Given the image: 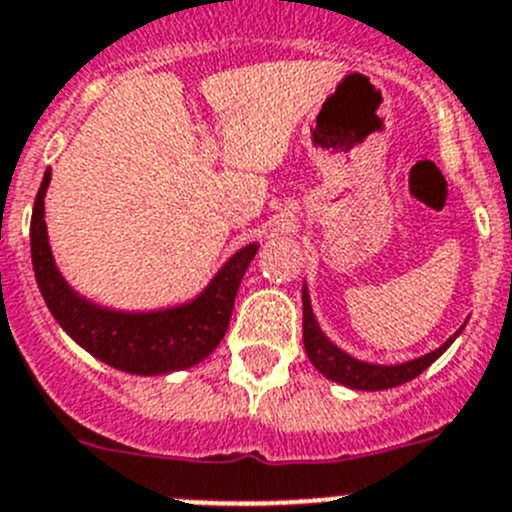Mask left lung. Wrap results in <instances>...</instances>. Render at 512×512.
<instances>
[{
    "instance_id": "obj_1",
    "label": "left lung",
    "mask_w": 512,
    "mask_h": 512,
    "mask_svg": "<svg viewBox=\"0 0 512 512\" xmlns=\"http://www.w3.org/2000/svg\"><path fill=\"white\" fill-rule=\"evenodd\" d=\"M302 312V337L309 363L320 370L327 381H335L345 388H353V391H388V388H396L401 386V383L414 381L416 375L424 373L434 360H439L447 353L449 345L457 340L459 332L467 325V320H464V325L459 327L447 342H442L437 350H431V353L419 355V358L414 360H403V363L386 365L355 358V355H350L348 350H342L337 342H332L330 337L325 335V330H322L317 317H314L307 281L302 284Z\"/></svg>"
}]
</instances>
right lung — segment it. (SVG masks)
Returning <instances> with one entry per match:
<instances>
[{
  "instance_id": "1",
  "label": "right lung",
  "mask_w": 512,
  "mask_h": 512,
  "mask_svg": "<svg viewBox=\"0 0 512 512\" xmlns=\"http://www.w3.org/2000/svg\"><path fill=\"white\" fill-rule=\"evenodd\" d=\"M53 172L45 170L30 223L37 287L65 335L101 363L131 375H167L203 363L225 337L238 287L259 243H246L225 261L192 299L159 309H114L83 297L60 274L45 223V195Z\"/></svg>"
}]
</instances>
